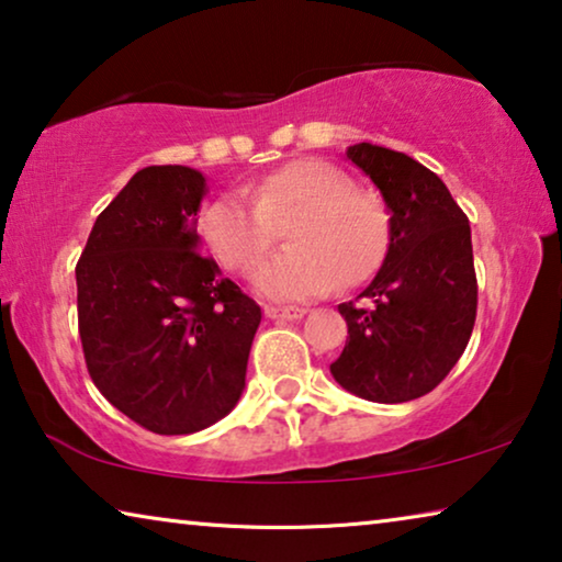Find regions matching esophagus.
<instances>
[{
  "label": "esophagus",
  "instance_id": "obj_1",
  "mask_svg": "<svg viewBox=\"0 0 562 562\" xmlns=\"http://www.w3.org/2000/svg\"><path fill=\"white\" fill-rule=\"evenodd\" d=\"M307 313L305 307H295V305H290V307H265V315L270 317V321H300V317H303Z\"/></svg>",
  "mask_w": 562,
  "mask_h": 562
}]
</instances>
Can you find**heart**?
Instances as JSON below:
<instances>
[{"mask_svg":"<svg viewBox=\"0 0 562 562\" xmlns=\"http://www.w3.org/2000/svg\"><path fill=\"white\" fill-rule=\"evenodd\" d=\"M295 213L293 217L291 214ZM284 249L255 272V288L270 300H305L358 288L381 270L391 245V216L381 196L353 189V179L321 158H300L252 187L222 194L204 209L199 237L232 272L247 274L270 252L289 216Z\"/></svg>","mask_w":562,"mask_h":562,"instance_id":"1","label":"heart"}]
</instances>
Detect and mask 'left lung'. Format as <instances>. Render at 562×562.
Returning a JSON list of instances; mask_svg holds the SVG:
<instances>
[{
  "instance_id": "obj_1",
  "label": "left lung",
  "mask_w": 562,
  "mask_h": 562,
  "mask_svg": "<svg viewBox=\"0 0 562 562\" xmlns=\"http://www.w3.org/2000/svg\"><path fill=\"white\" fill-rule=\"evenodd\" d=\"M348 158L379 187L391 212L383 267L338 305L348 340L330 363L342 389L375 404H404L447 379L476 317L472 229L437 173L398 150L356 144Z\"/></svg>"
}]
</instances>
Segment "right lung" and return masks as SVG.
<instances>
[{
	"instance_id": "right-lung-1",
	"label": "right lung",
	"mask_w": 562,
	"mask_h": 562,
	"mask_svg": "<svg viewBox=\"0 0 562 562\" xmlns=\"http://www.w3.org/2000/svg\"><path fill=\"white\" fill-rule=\"evenodd\" d=\"M206 179L146 166L93 224L75 267L78 328L98 391L154 434H194L241 396L262 310L199 255Z\"/></svg>"
}]
</instances>
